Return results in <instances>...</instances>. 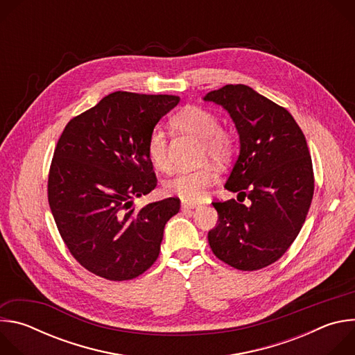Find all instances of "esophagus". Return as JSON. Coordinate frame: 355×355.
Here are the masks:
<instances>
[{"instance_id": "34e87169", "label": "esophagus", "mask_w": 355, "mask_h": 355, "mask_svg": "<svg viewBox=\"0 0 355 355\" xmlns=\"http://www.w3.org/2000/svg\"><path fill=\"white\" fill-rule=\"evenodd\" d=\"M199 205L195 204V202H188V200H182L181 202V209L182 211H188V209H193V208H198Z\"/></svg>"}]
</instances>
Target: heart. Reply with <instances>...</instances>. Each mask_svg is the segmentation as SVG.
<instances>
[{
	"label": "heart",
	"instance_id": "obj_1",
	"mask_svg": "<svg viewBox=\"0 0 355 355\" xmlns=\"http://www.w3.org/2000/svg\"><path fill=\"white\" fill-rule=\"evenodd\" d=\"M171 128L200 141V160H212L218 164L229 163L236 153V139L232 132L220 128L218 116L200 107H187L171 119ZM147 157L159 171H168L171 160L168 156V143L163 130L155 129L148 135L146 143ZM218 181V171L207 164L193 171L175 174L164 182L167 195L178 196L182 200L198 202L207 195L209 188Z\"/></svg>",
	"mask_w": 355,
	"mask_h": 355
}]
</instances>
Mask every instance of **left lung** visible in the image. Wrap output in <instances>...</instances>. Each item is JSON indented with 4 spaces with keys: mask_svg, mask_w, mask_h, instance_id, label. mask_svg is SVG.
Returning <instances> with one entry per match:
<instances>
[{
    "mask_svg": "<svg viewBox=\"0 0 355 355\" xmlns=\"http://www.w3.org/2000/svg\"><path fill=\"white\" fill-rule=\"evenodd\" d=\"M205 101L233 119L240 155L225 185L250 204L212 202L218 225L208 233L214 254L241 271L261 270L293 243L309 212L315 178L306 139L292 115L252 88L229 84Z\"/></svg>",
    "mask_w": 355,
    "mask_h": 355,
    "instance_id": "1",
    "label": "left lung"
}]
</instances>
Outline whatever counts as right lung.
<instances>
[{
	"instance_id": "add662e5",
	"label": "right lung",
	"mask_w": 355,
	"mask_h": 355,
	"mask_svg": "<svg viewBox=\"0 0 355 355\" xmlns=\"http://www.w3.org/2000/svg\"><path fill=\"white\" fill-rule=\"evenodd\" d=\"M180 103L175 95L116 91L64 128L49 171L47 198L71 256L89 272L128 281L159 257L166 223L180 199L133 208L157 185L146 143Z\"/></svg>"
}]
</instances>
